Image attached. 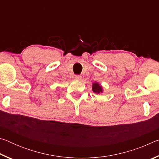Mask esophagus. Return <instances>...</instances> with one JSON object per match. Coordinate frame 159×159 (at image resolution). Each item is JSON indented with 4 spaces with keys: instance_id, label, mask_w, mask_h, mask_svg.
Here are the masks:
<instances>
[{
    "instance_id": "34e87169",
    "label": "esophagus",
    "mask_w": 159,
    "mask_h": 159,
    "mask_svg": "<svg viewBox=\"0 0 159 159\" xmlns=\"http://www.w3.org/2000/svg\"><path fill=\"white\" fill-rule=\"evenodd\" d=\"M74 79L76 80H80V79H81V76H79V75H76L74 77Z\"/></svg>"
}]
</instances>
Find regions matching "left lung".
<instances>
[{"instance_id":"8db88e82","label":"left lung","mask_w":159,"mask_h":159,"mask_svg":"<svg viewBox=\"0 0 159 159\" xmlns=\"http://www.w3.org/2000/svg\"><path fill=\"white\" fill-rule=\"evenodd\" d=\"M92 89L93 93H95V94H100L103 93V88H102V85L99 84V83L98 82H95L93 83V86H92Z\"/></svg>"}]
</instances>
